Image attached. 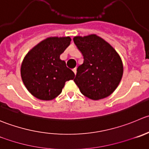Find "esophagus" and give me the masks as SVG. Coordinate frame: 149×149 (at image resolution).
Wrapping results in <instances>:
<instances>
[{
	"label": "esophagus",
	"mask_w": 149,
	"mask_h": 149,
	"mask_svg": "<svg viewBox=\"0 0 149 149\" xmlns=\"http://www.w3.org/2000/svg\"><path fill=\"white\" fill-rule=\"evenodd\" d=\"M73 73H75V75H76V68L73 69Z\"/></svg>",
	"instance_id": "1"
}]
</instances>
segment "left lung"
Here are the masks:
<instances>
[{"label": "left lung", "instance_id": "left-lung-1", "mask_svg": "<svg viewBox=\"0 0 149 149\" xmlns=\"http://www.w3.org/2000/svg\"><path fill=\"white\" fill-rule=\"evenodd\" d=\"M73 41L84 57L74 79L81 92L94 100L109 96L123 75V65L118 53L96 35L76 36Z\"/></svg>", "mask_w": 149, "mask_h": 149}]
</instances>
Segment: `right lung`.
Here are the masks:
<instances>
[{"label":"right lung","instance_id":"obj_1","mask_svg":"<svg viewBox=\"0 0 149 149\" xmlns=\"http://www.w3.org/2000/svg\"><path fill=\"white\" fill-rule=\"evenodd\" d=\"M70 37H50L33 47L21 65V76L27 90L42 100L54 99L65 83L75 74L61 60L60 54L70 45Z\"/></svg>","mask_w":149,"mask_h":149}]
</instances>
